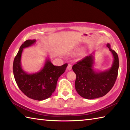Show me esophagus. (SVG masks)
I'll use <instances>...</instances> for the list:
<instances>
[{
    "label": "esophagus",
    "instance_id": "obj_1",
    "mask_svg": "<svg viewBox=\"0 0 130 130\" xmlns=\"http://www.w3.org/2000/svg\"><path fill=\"white\" fill-rule=\"evenodd\" d=\"M72 66L71 64H68V67H67V70H70L72 69Z\"/></svg>",
    "mask_w": 130,
    "mask_h": 130
}]
</instances>
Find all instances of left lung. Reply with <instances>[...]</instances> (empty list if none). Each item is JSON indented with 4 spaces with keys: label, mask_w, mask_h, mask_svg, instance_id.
<instances>
[{
    "label": "left lung",
    "mask_w": 130,
    "mask_h": 130,
    "mask_svg": "<svg viewBox=\"0 0 130 130\" xmlns=\"http://www.w3.org/2000/svg\"><path fill=\"white\" fill-rule=\"evenodd\" d=\"M107 47L113 56V62L109 69L96 71L93 69L94 52L84 57L72 67L76 74V90L79 95L87 99H93L105 95L112 89L118 74V56L111 49L109 43Z\"/></svg>",
    "instance_id": "left-lung-1"
}]
</instances>
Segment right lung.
Returning a JSON list of instances; mask_svg holds the SVG:
<instances>
[{
  "mask_svg": "<svg viewBox=\"0 0 130 130\" xmlns=\"http://www.w3.org/2000/svg\"><path fill=\"white\" fill-rule=\"evenodd\" d=\"M36 42V39H28L21 46L13 62V73L18 86L25 95L32 99L41 101L52 96L56 88L58 78L64 73L68 64L54 66L47 58L39 72L27 73L22 68V54L23 49Z\"/></svg>",
  "mask_w": 130,
  "mask_h": 130,
  "instance_id": "obj_1",
  "label": "right lung"
}]
</instances>
